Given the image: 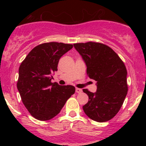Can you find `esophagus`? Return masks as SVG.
<instances>
[{"label": "esophagus", "instance_id": "esophagus-1", "mask_svg": "<svg viewBox=\"0 0 146 146\" xmlns=\"http://www.w3.org/2000/svg\"><path fill=\"white\" fill-rule=\"evenodd\" d=\"M76 92H77V93H80V92H82V90L80 89V88H76Z\"/></svg>", "mask_w": 146, "mask_h": 146}]
</instances>
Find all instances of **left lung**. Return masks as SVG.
<instances>
[{"instance_id": "8db88e82", "label": "left lung", "mask_w": 146, "mask_h": 146, "mask_svg": "<svg viewBox=\"0 0 146 146\" xmlns=\"http://www.w3.org/2000/svg\"><path fill=\"white\" fill-rule=\"evenodd\" d=\"M75 48L87 66V74L97 81V92H83L89 100L82 107L89 118L98 122L111 119L119 112L127 95V70L124 64L108 46L99 42L76 43Z\"/></svg>"}]
</instances>
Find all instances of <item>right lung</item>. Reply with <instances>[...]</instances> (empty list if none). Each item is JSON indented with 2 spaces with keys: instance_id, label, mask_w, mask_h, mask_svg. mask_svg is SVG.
<instances>
[{
  "instance_id": "right-lung-1",
  "label": "right lung",
  "mask_w": 146,
  "mask_h": 146,
  "mask_svg": "<svg viewBox=\"0 0 146 146\" xmlns=\"http://www.w3.org/2000/svg\"><path fill=\"white\" fill-rule=\"evenodd\" d=\"M73 44L58 42L41 44L32 48L19 68L17 88L31 115L40 121L54 118L75 93L73 85L51 82L60 58Z\"/></svg>"
}]
</instances>
